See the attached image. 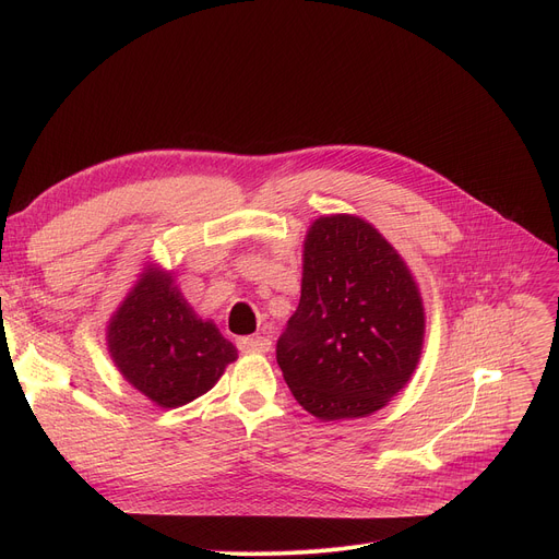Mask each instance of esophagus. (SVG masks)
Returning a JSON list of instances; mask_svg holds the SVG:
<instances>
[{"instance_id": "1", "label": "esophagus", "mask_w": 559, "mask_h": 559, "mask_svg": "<svg viewBox=\"0 0 559 559\" xmlns=\"http://www.w3.org/2000/svg\"><path fill=\"white\" fill-rule=\"evenodd\" d=\"M238 348L242 350V354H267V350L272 348V342L267 337H242L238 340Z\"/></svg>"}]
</instances>
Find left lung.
Listing matches in <instances>:
<instances>
[{
	"mask_svg": "<svg viewBox=\"0 0 559 559\" xmlns=\"http://www.w3.org/2000/svg\"><path fill=\"white\" fill-rule=\"evenodd\" d=\"M426 335L419 285L358 215H321L304 240L301 301L276 344L289 392L321 421L360 419L413 378Z\"/></svg>",
	"mask_w": 559,
	"mask_h": 559,
	"instance_id": "obj_1",
	"label": "left lung"
}]
</instances>
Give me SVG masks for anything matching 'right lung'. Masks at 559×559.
<instances>
[{"label":"right lung","instance_id":"right-lung-1","mask_svg":"<svg viewBox=\"0 0 559 559\" xmlns=\"http://www.w3.org/2000/svg\"><path fill=\"white\" fill-rule=\"evenodd\" d=\"M108 354L129 385L158 407H181L215 388L238 360L235 348L201 319L174 272L146 262L106 326Z\"/></svg>","mask_w":559,"mask_h":559}]
</instances>
